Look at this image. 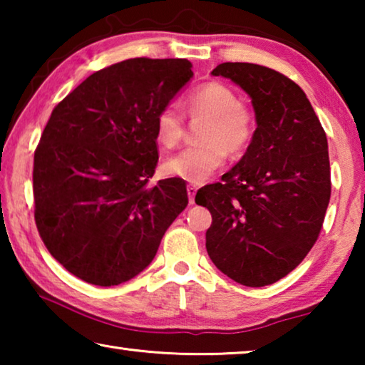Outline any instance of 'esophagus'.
I'll list each match as a JSON object with an SVG mask.
<instances>
[{
    "mask_svg": "<svg viewBox=\"0 0 365 365\" xmlns=\"http://www.w3.org/2000/svg\"><path fill=\"white\" fill-rule=\"evenodd\" d=\"M187 191H188V200H190V205H195V195L197 188L195 187V185H188L187 187Z\"/></svg>",
    "mask_w": 365,
    "mask_h": 365,
    "instance_id": "obj_1",
    "label": "esophagus"
}]
</instances>
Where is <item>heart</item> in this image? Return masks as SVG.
<instances>
[{
	"mask_svg": "<svg viewBox=\"0 0 365 365\" xmlns=\"http://www.w3.org/2000/svg\"><path fill=\"white\" fill-rule=\"evenodd\" d=\"M190 115H209L200 138L202 143L183 148L160 165L165 177L188 183H202L224 165L227 148L245 150L255 133L251 110L238 103L235 91L220 82H207L195 88L185 100ZM156 137L165 148L175 146L185 132V115L177 103H169L156 115Z\"/></svg>",
	"mask_w": 365,
	"mask_h": 365,
	"instance_id": "obj_1",
	"label": "heart"
}]
</instances>
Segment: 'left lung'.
Wrapping results in <instances>:
<instances>
[{
	"label": "left lung",
	"mask_w": 365,
	"mask_h": 365,
	"mask_svg": "<svg viewBox=\"0 0 365 365\" xmlns=\"http://www.w3.org/2000/svg\"><path fill=\"white\" fill-rule=\"evenodd\" d=\"M211 73L248 93L257 127L222 182L196 193L212 215L207 255L240 285H272L298 267L322 228L331 191L327 135L304 91L283 73L250 63Z\"/></svg>",
	"instance_id": "left-lung-1"
}]
</instances>
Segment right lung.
<instances>
[{"mask_svg":"<svg viewBox=\"0 0 365 365\" xmlns=\"http://www.w3.org/2000/svg\"><path fill=\"white\" fill-rule=\"evenodd\" d=\"M187 59H127L67 95L34 158L43 243L80 280L114 287L143 272L188 205L180 178L150 183L156 115L193 77Z\"/></svg>","mask_w":365,"mask_h":365,"instance_id":"right-lung-1","label":"right lung"}]
</instances>
